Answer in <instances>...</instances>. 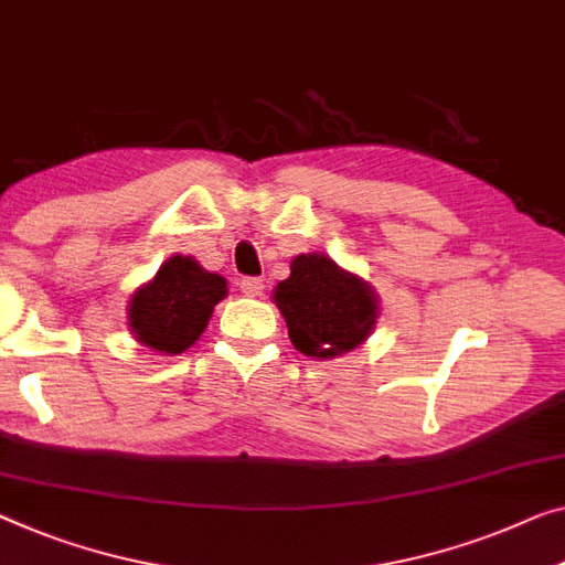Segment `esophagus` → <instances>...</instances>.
<instances>
[{
  "instance_id": "34e87169",
  "label": "esophagus",
  "mask_w": 565,
  "mask_h": 565,
  "mask_svg": "<svg viewBox=\"0 0 565 565\" xmlns=\"http://www.w3.org/2000/svg\"><path fill=\"white\" fill-rule=\"evenodd\" d=\"M241 291L246 294V297H260V294H264V279L246 276V279H241Z\"/></svg>"
}]
</instances>
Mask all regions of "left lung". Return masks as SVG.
<instances>
[{
	"mask_svg": "<svg viewBox=\"0 0 565 565\" xmlns=\"http://www.w3.org/2000/svg\"><path fill=\"white\" fill-rule=\"evenodd\" d=\"M274 301L289 327L294 348L319 360L360 348L377 319L373 286L324 254L294 258L289 279L274 289Z\"/></svg>",
	"mask_w": 565,
	"mask_h": 565,
	"instance_id": "1",
	"label": "left lung"
}]
</instances>
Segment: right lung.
I'll return each mask as SVG.
<instances>
[{"instance_id":"add662e5","label":"right lung","mask_w":565,"mask_h":565,"mask_svg":"<svg viewBox=\"0 0 565 565\" xmlns=\"http://www.w3.org/2000/svg\"><path fill=\"white\" fill-rule=\"evenodd\" d=\"M228 294L221 274H210L192 256L167 258L154 279L129 301V327L137 342L164 355H180L200 340L213 309Z\"/></svg>"}]
</instances>
